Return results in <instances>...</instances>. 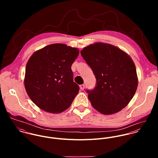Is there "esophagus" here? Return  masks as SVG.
Masks as SVG:
<instances>
[{"mask_svg":"<svg viewBox=\"0 0 158 158\" xmlns=\"http://www.w3.org/2000/svg\"><path fill=\"white\" fill-rule=\"evenodd\" d=\"M85 87V85H83V84L80 85V89H81V90H84Z\"/></svg>","mask_w":158,"mask_h":158,"instance_id":"34e87169","label":"esophagus"}]
</instances>
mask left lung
Returning <instances> with one entry per match:
<instances>
[{
    "instance_id": "obj_1",
    "label": "left lung",
    "mask_w": 158,
    "mask_h": 158,
    "mask_svg": "<svg viewBox=\"0 0 158 158\" xmlns=\"http://www.w3.org/2000/svg\"><path fill=\"white\" fill-rule=\"evenodd\" d=\"M81 55L96 78L94 89H86L92 106L106 115L124 108L138 85L135 64L130 56L114 45L102 43L85 47Z\"/></svg>"
}]
</instances>
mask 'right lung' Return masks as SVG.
Segmentation results:
<instances>
[{
    "mask_svg": "<svg viewBox=\"0 0 158 158\" xmlns=\"http://www.w3.org/2000/svg\"><path fill=\"white\" fill-rule=\"evenodd\" d=\"M78 54L77 48L53 44L31 55L25 68L24 85L37 106L48 113H60L70 106L80 90L71 69Z\"/></svg>",
    "mask_w": 158,
    "mask_h": 158,
    "instance_id": "right-lung-1",
    "label": "right lung"
}]
</instances>
